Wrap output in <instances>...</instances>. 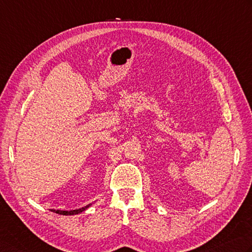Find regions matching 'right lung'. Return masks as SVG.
I'll return each instance as SVG.
<instances>
[{
	"mask_svg": "<svg viewBox=\"0 0 252 252\" xmlns=\"http://www.w3.org/2000/svg\"><path fill=\"white\" fill-rule=\"evenodd\" d=\"M91 204H88L86 206H84V208H81L78 210H73V211H60V210H51V212H56L58 214H62V215H75L78 213H82L83 211H85L86 209L90 208Z\"/></svg>",
	"mask_w": 252,
	"mask_h": 252,
	"instance_id": "obj_1",
	"label": "right lung"
}]
</instances>
